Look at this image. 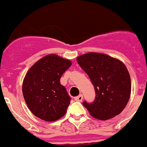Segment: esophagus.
<instances>
[{
  "instance_id": "34e87169",
  "label": "esophagus",
  "mask_w": 147,
  "mask_h": 147,
  "mask_svg": "<svg viewBox=\"0 0 147 147\" xmlns=\"http://www.w3.org/2000/svg\"><path fill=\"white\" fill-rule=\"evenodd\" d=\"M83 94H80L79 96H77V97L75 98V100L77 101V102H82V101H83Z\"/></svg>"
}]
</instances>
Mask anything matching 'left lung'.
<instances>
[{
    "mask_svg": "<svg viewBox=\"0 0 147 147\" xmlns=\"http://www.w3.org/2000/svg\"><path fill=\"white\" fill-rule=\"evenodd\" d=\"M77 62L92 83L95 98L83 102L96 119L106 120L123 111L131 94V78L126 66L108 55L89 53L77 57Z\"/></svg>",
    "mask_w": 147,
    "mask_h": 147,
    "instance_id": "8db88e82",
    "label": "left lung"
}]
</instances>
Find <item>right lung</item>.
<instances>
[{"label":"right lung","instance_id":"right-lung-1","mask_svg":"<svg viewBox=\"0 0 147 147\" xmlns=\"http://www.w3.org/2000/svg\"><path fill=\"white\" fill-rule=\"evenodd\" d=\"M71 65L69 60L49 54L37 61L27 71L23 83V94L34 116L45 121H55L66 113L71 97L60 80Z\"/></svg>","mask_w":147,"mask_h":147}]
</instances>
